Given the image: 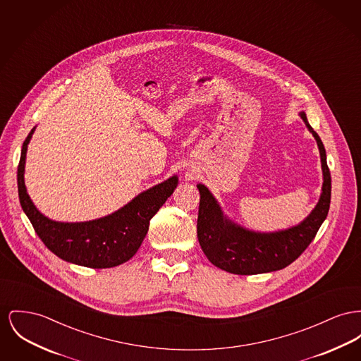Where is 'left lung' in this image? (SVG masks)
Here are the masks:
<instances>
[{"mask_svg":"<svg viewBox=\"0 0 361 361\" xmlns=\"http://www.w3.org/2000/svg\"><path fill=\"white\" fill-rule=\"evenodd\" d=\"M305 126L318 142L323 188L315 210L295 228L276 233H255L228 221L209 190L199 184L200 193L197 212V238L207 259L214 266L232 274L252 276L281 270L295 262L318 233L327 216L331 199V176L326 161V149L318 133L300 113Z\"/></svg>","mask_w":361,"mask_h":361,"instance_id":"obj_1","label":"left lung"}]
</instances>
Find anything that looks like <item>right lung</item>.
Instances as JSON below:
<instances>
[{
  "instance_id": "add662e5",
  "label": "right lung",
  "mask_w": 361,
  "mask_h": 361,
  "mask_svg": "<svg viewBox=\"0 0 361 361\" xmlns=\"http://www.w3.org/2000/svg\"><path fill=\"white\" fill-rule=\"evenodd\" d=\"M34 129L23 143L18 188L23 212L27 214L35 233L53 254L79 266L109 269L126 263L137 252L149 231L151 218L177 187V177L140 193L127 206L105 218L80 224L51 221L35 209L24 185L25 152Z\"/></svg>"
}]
</instances>
